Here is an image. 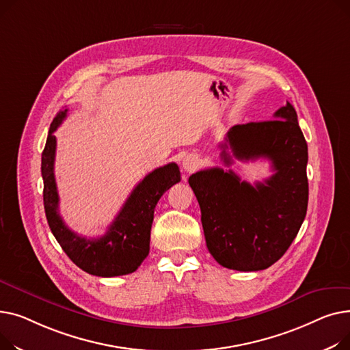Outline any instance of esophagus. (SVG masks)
<instances>
[{
	"instance_id": "1",
	"label": "esophagus",
	"mask_w": 350,
	"mask_h": 350,
	"mask_svg": "<svg viewBox=\"0 0 350 350\" xmlns=\"http://www.w3.org/2000/svg\"><path fill=\"white\" fill-rule=\"evenodd\" d=\"M199 163H200V159L196 155H188V157H185L182 161V168L185 172L191 174L195 170H198Z\"/></svg>"
}]
</instances>
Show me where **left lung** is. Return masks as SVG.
I'll return each instance as SVG.
<instances>
[{
  "instance_id": "1",
  "label": "left lung",
  "mask_w": 350,
  "mask_h": 350,
  "mask_svg": "<svg viewBox=\"0 0 350 350\" xmlns=\"http://www.w3.org/2000/svg\"><path fill=\"white\" fill-rule=\"evenodd\" d=\"M274 117L233 126L220 146L226 165H232L229 147L241 161L269 159V179L252 185L221 168L189 176L208 250L226 269H269L288 250L306 215L308 146L297 111L286 101Z\"/></svg>"
}]
</instances>
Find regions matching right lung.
<instances>
[{
	"mask_svg": "<svg viewBox=\"0 0 350 350\" xmlns=\"http://www.w3.org/2000/svg\"><path fill=\"white\" fill-rule=\"evenodd\" d=\"M68 109L53 118L42 152L44 204L49 228L68 257L83 271L97 277H117L134 273L150 253L154 209L159 198L180 180L175 162L154 170L144 178L110 224L107 233L86 239L72 232L59 215V195L53 174L55 131L65 120Z\"/></svg>",
	"mask_w": 350,
	"mask_h": 350,
	"instance_id": "1",
	"label": "right lung"
}]
</instances>
